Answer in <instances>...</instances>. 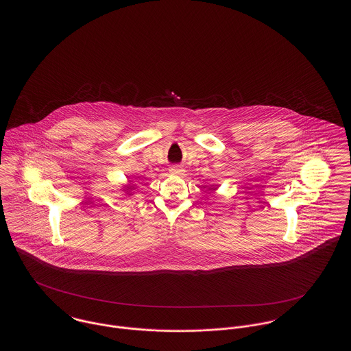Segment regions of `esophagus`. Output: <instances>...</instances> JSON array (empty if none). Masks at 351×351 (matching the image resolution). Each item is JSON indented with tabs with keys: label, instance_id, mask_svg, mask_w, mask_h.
<instances>
[{
	"label": "esophagus",
	"instance_id": "obj_1",
	"mask_svg": "<svg viewBox=\"0 0 351 351\" xmlns=\"http://www.w3.org/2000/svg\"><path fill=\"white\" fill-rule=\"evenodd\" d=\"M183 168L180 167V166H172V167L169 168V172L172 175H183Z\"/></svg>",
	"mask_w": 351,
	"mask_h": 351
}]
</instances>
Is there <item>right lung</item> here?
<instances>
[{
  "label": "right lung",
  "mask_w": 351,
  "mask_h": 351,
  "mask_svg": "<svg viewBox=\"0 0 351 351\" xmlns=\"http://www.w3.org/2000/svg\"><path fill=\"white\" fill-rule=\"evenodd\" d=\"M133 189H134L133 185H128V186H126V191H128V193H129V192H130V191H133Z\"/></svg>",
  "instance_id": "right-lung-1"
}]
</instances>
